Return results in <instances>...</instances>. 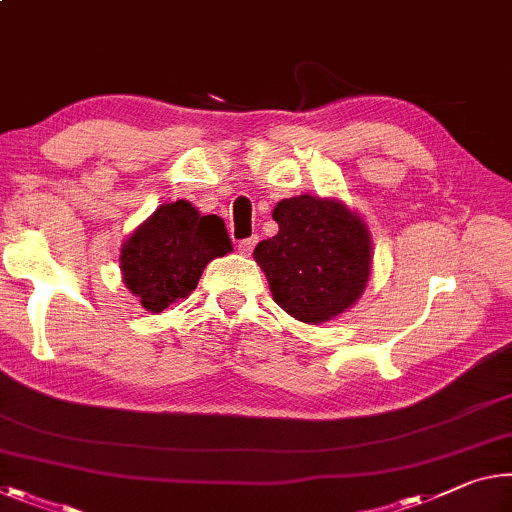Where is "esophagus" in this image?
Masks as SVG:
<instances>
[{"label": "esophagus", "mask_w": 512, "mask_h": 512, "mask_svg": "<svg viewBox=\"0 0 512 512\" xmlns=\"http://www.w3.org/2000/svg\"><path fill=\"white\" fill-rule=\"evenodd\" d=\"M255 243H257V237H250V239H243V241H239V253H241L243 257H248L250 253H253Z\"/></svg>", "instance_id": "esophagus-1"}]
</instances>
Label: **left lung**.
<instances>
[{"label":"left lung","mask_w":512,"mask_h":512,"mask_svg":"<svg viewBox=\"0 0 512 512\" xmlns=\"http://www.w3.org/2000/svg\"><path fill=\"white\" fill-rule=\"evenodd\" d=\"M278 234L255 248L273 300L296 321L321 326L351 310L373 269L371 232L344 200L300 193L273 209Z\"/></svg>","instance_id":"left-lung-1"}]
</instances>
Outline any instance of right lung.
Here are the masks:
<instances>
[{"label": "right lung", "instance_id": "obj_1", "mask_svg": "<svg viewBox=\"0 0 512 512\" xmlns=\"http://www.w3.org/2000/svg\"><path fill=\"white\" fill-rule=\"evenodd\" d=\"M232 250L223 218L202 216L189 200L159 205L123 241L120 273L125 287L152 314L186 298L205 266Z\"/></svg>", "mask_w": 512, "mask_h": 512}]
</instances>
